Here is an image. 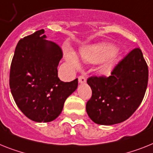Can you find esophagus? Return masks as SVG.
<instances>
[{
    "instance_id": "1",
    "label": "esophagus",
    "mask_w": 153,
    "mask_h": 153,
    "mask_svg": "<svg viewBox=\"0 0 153 153\" xmlns=\"http://www.w3.org/2000/svg\"><path fill=\"white\" fill-rule=\"evenodd\" d=\"M86 82V78L84 76V75H81V76L79 77V82L80 84H82V83H85Z\"/></svg>"
}]
</instances>
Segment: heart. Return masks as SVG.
<instances>
[{
	"instance_id": "b5f03b06",
	"label": "heart",
	"mask_w": 153,
	"mask_h": 153,
	"mask_svg": "<svg viewBox=\"0 0 153 153\" xmlns=\"http://www.w3.org/2000/svg\"><path fill=\"white\" fill-rule=\"evenodd\" d=\"M117 47L112 44H101L88 47L81 51V56L85 61L89 63H98L107 59L102 66L104 72H109L117 61ZM67 61L74 68L79 66V61L72 51L66 52Z\"/></svg>"
}]
</instances>
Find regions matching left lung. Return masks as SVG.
<instances>
[{"label": "left lung", "instance_id": "8db88e82", "mask_svg": "<svg viewBox=\"0 0 153 153\" xmlns=\"http://www.w3.org/2000/svg\"><path fill=\"white\" fill-rule=\"evenodd\" d=\"M148 79V66L139 48L131 51L110 76L88 78L87 83L92 92L86 103L89 118L101 125L126 120L144 98Z\"/></svg>", "mask_w": 153, "mask_h": 153}]
</instances>
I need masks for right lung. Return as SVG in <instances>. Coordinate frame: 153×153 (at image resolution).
<instances>
[{
  "label": "right lung",
  "instance_id": "obj_1",
  "mask_svg": "<svg viewBox=\"0 0 153 153\" xmlns=\"http://www.w3.org/2000/svg\"><path fill=\"white\" fill-rule=\"evenodd\" d=\"M44 30L20 39L10 71V88L22 112L36 122H51L62 112L66 99L78 88V79L70 82L58 78L62 58L58 45L47 40Z\"/></svg>",
  "mask_w": 153,
  "mask_h": 153
}]
</instances>
